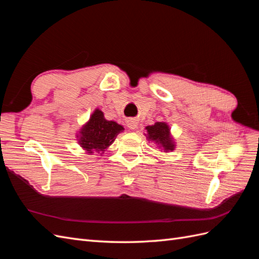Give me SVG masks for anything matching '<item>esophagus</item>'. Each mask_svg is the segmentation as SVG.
Returning <instances> with one entry per match:
<instances>
[{
	"label": "esophagus",
	"mask_w": 259,
	"mask_h": 259,
	"mask_svg": "<svg viewBox=\"0 0 259 259\" xmlns=\"http://www.w3.org/2000/svg\"><path fill=\"white\" fill-rule=\"evenodd\" d=\"M126 125H127V127H128L130 130H135V128H137V122H136L135 120H133V119L128 120V121L126 122Z\"/></svg>",
	"instance_id": "obj_1"
}]
</instances>
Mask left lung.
Masks as SVG:
<instances>
[{"mask_svg":"<svg viewBox=\"0 0 259 259\" xmlns=\"http://www.w3.org/2000/svg\"><path fill=\"white\" fill-rule=\"evenodd\" d=\"M146 130L148 132L149 140H152L155 144H158L165 150V152L174 150L175 144L170 136L168 125L165 122H156L151 126H147Z\"/></svg>","mask_w":259,"mask_h":259,"instance_id":"obj_1","label":"left lung"}]
</instances>
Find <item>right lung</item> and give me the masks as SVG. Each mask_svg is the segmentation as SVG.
<instances>
[{
	"instance_id": "right-lung-1",
	"label": "right lung",
	"mask_w": 259,
	"mask_h": 259,
	"mask_svg": "<svg viewBox=\"0 0 259 259\" xmlns=\"http://www.w3.org/2000/svg\"><path fill=\"white\" fill-rule=\"evenodd\" d=\"M122 131V125L106 120L103 111L96 109L80 130L79 144L88 153L104 152Z\"/></svg>"
}]
</instances>
